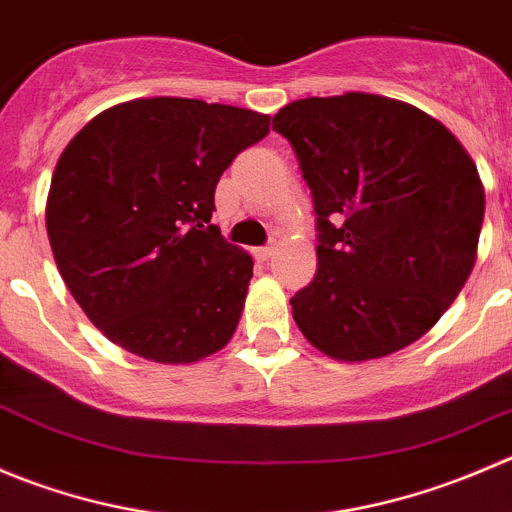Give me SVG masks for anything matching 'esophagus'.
I'll return each mask as SVG.
<instances>
[{
	"instance_id": "34e87169",
	"label": "esophagus",
	"mask_w": 512,
	"mask_h": 512,
	"mask_svg": "<svg viewBox=\"0 0 512 512\" xmlns=\"http://www.w3.org/2000/svg\"><path fill=\"white\" fill-rule=\"evenodd\" d=\"M275 250H277V245L275 242H270V245H265V247H257L255 255L260 257V260H270V257L275 255Z\"/></svg>"
}]
</instances>
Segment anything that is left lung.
<instances>
[{
	"label": "left lung",
	"mask_w": 512,
	"mask_h": 512,
	"mask_svg": "<svg viewBox=\"0 0 512 512\" xmlns=\"http://www.w3.org/2000/svg\"><path fill=\"white\" fill-rule=\"evenodd\" d=\"M300 160L317 215V272L290 300L332 360L365 362L420 340L478 257L485 190L458 137L400 99L307 97L272 119Z\"/></svg>",
	"instance_id": "8db88e82"
}]
</instances>
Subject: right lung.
<instances>
[{
  "mask_svg": "<svg viewBox=\"0 0 512 512\" xmlns=\"http://www.w3.org/2000/svg\"><path fill=\"white\" fill-rule=\"evenodd\" d=\"M270 114L185 97L114 104L54 167L47 235L64 285L104 337L165 365L230 342L252 257L215 225V187Z\"/></svg>",
  "mask_w": 512,
  "mask_h": 512,
  "instance_id": "right-lung-1",
  "label": "right lung"
}]
</instances>
